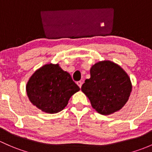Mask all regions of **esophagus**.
<instances>
[{
	"label": "esophagus",
	"instance_id": "obj_1",
	"mask_svg": "<svg viewBox=\"0 0 152 152\" xmlns=\"http://www.w3.org/2000/svg\"><path fill=\"white\" fill-rule=\"evenodd\" d=\"M77 86H79L80 88H81V86H82V84H83V83L81 82V81H77Z\"/></svg>",
	"mask_w": 152,
	"mask_h": 152
}]
</instances>
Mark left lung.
Masks as SVG:
<instances>
[{
    "label": "left lung",
    "mask_w": 152,
    "mask_h": 152,
    "mask_svg": "<svg viewBox=\"0 0 152 152\" xmlns=\"http://www.w3.org/2000/svg\"><path fill=\"white\" fill-rule=\"evenodd\" d=\"M90 74L81 90L92 107L102 115L121 110L132 91V83L126 72L114 62L102 61L92 66Z\"/></svg>",
    "instance_id": "left-lung-1"
}]
</instances>
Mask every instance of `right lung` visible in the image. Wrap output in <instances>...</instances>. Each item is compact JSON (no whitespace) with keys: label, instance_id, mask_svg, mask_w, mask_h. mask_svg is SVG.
Instances as JSON below:
<instances>
[{"label":"right lung","instance_id":"obj_1","mask_svg":"<svg viewBox=\"0 0 152 152\" xmlns=\"http://www.w3.org/2000/svg\"><path fill=\"white\" fill-rule=\"evenodd\" d=\"M79 91L71 75L58 64H48L40 67L26 85L31 102L43 112L51 114L63 110L70 97Z\"/></svg>","mask_w":152,"mask_h":152}]
</instances>
